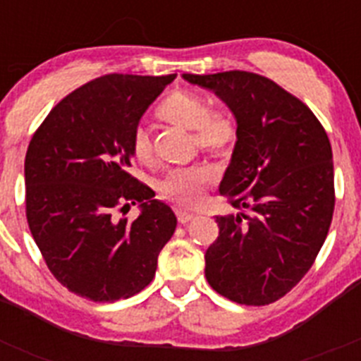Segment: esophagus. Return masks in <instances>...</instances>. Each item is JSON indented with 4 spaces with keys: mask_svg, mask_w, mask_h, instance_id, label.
<instances>
[{
    "mask_svg": "<svg viewBox=\"0 0 361 361\" xmlns=\"http://www.w3.org/2000/svg\"><path fill=\"white\" fill-rule=\"evenodd\" d=\"M195 219V215L193 213H188V212H177V220L178 224H188L190 220Z\"/></svg>",
    "mask_w": 361,
    "mask_h": 361,
    "instance_id": "1",
    "label": "esophagus"
}]
</instances>
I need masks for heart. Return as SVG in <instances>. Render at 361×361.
Listing matches in <instances>:
<instances>
[{"label": "heart", "mask_w": 361, "mask_h": 361, "mask_svg": "<svg viewBox=\"0 0 361 361\" xmlns=\"http://www.w3.org/2000/svg\"><path fill=\"white\" fill-rule=\"evenodd\" d=\"M159 119L171 126L193 132V146L216 159L231 157L238 142L237 121L224 111L213 110L206 95L190 90H175L157 108ZM130 153L137 162L152 164L155 148L149 130L135 124L128 139ZM215 180V171L208 164H191L170 170L159 180L157 190L162 199L191 208L202 200L206 188Z\"/></svg>", "instance_id": "heart-1"}]
</instances>
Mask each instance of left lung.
Returning <instances> with one entry per match:
<instances>
[{"label": "left lung", "instance_id": "8db88e82", "mask_svg": "<svg viewBox=\"0 0 361 361\" xmlns=\"http://www.w3.org/2000/svg\"><path fill=\"white\" fill-rule=\"evenodd\" d=\"M184 79L215 92L237 117L238 142L220 193L250 215L216 216L206 279L219 295L269 305L317 260L334 212L333 149L311 108L260 73Z\"/></svg>", "mask_w": 361, "mask_h": 361}]
</instances>
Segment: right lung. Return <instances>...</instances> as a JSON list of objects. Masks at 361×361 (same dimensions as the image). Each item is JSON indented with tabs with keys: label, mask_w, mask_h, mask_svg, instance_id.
I'll list each match as a JSON object with an SVG mask.
<instances>
[{
	"label": "right lung",
	"mask_w": 361,
	"mask_h": 361,
	"mask_svg": "<svg viewBox=\"0 0 361 361\" xmlns=\"http://www.w3.org/2000/svg\"><path fill=\"white\" fill-rule=\"evenodd\" d=\"M177 78L108 73L63 97L25 157V209L56 280L92 302L130 298L155 276L177 226L170 206L130 175L128 139L146 108ZM141 202L135 221L119 219Z\"/></svg>",
	"instance_id": "1"
}]
</instances>
